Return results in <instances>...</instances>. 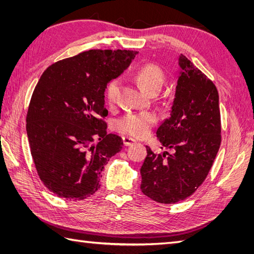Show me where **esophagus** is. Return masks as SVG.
<instances>
[{
	"label": "esophagus",
	"mask_w": 254,
	"mask_h": 254,
	"mask_svg": "<svg viewBox=\"0 0 254 254\" xmlns=\"http://www.w3.org/2000/svg\"><path fill=\"white\" fill-rule=\"evenodd\" d=\"M122 141H123L124 146H130V145L135 143V139H133L132 137H128V136H123Z\"/></svg>",
	"instance_id": "1"
}]
</instances>
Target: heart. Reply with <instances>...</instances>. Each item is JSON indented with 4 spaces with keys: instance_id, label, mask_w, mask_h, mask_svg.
I'll use <instances>...</instances> for the list:
<instances>
[{
    "instance_id": "heart-1",
    "label": "heart",
    "mask_w": 254,
    "mask_h": 254,
    "mask_svg": "<svg viewBox=\"0 0 254 254\" xmlns=\"http://www.w3.org/2000/svg\"><path fill=\"white\" fill-rule=\"evenodd\" d=\"M134 78L137 84L148 94L157 93L163 86L165 75L157 64L146 63L139 66L134 72ZM120 80L111 79L106 86L105 96L107 104L113 106L116 104L119 91H120ZM157 118L152 112H142L135 115H127L117 123L118 131L135 138L145 137L152 130Z\"/></svg>"
}]
</instances>
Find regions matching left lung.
Masks as SVG:
<instances>
[{
  "instance_id": "obj_1",
  "label": "left lung",
  "mask_w": 254,
  "mask_h": 254,
  "mask_svg": "<svg viewBox=\"0 0 254 254\" xmlns=\"http://www.w3.org/2000/svg\"><path fill=\"white\" fill-rule=\"evenodd\" d=\"M179 66L170 117L156 132L161 145L174 154H155L146 146L141 167L142 192L163 204L183 201L197 190L222 142L216 86L183 55Z\"/></svg>"
}]
</instances>
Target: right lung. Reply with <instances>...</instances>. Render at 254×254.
<instances>
[{"label":"right lung","mask_w":254,"mask_h":254,"mask_svg":"<svg viewBox=\"0 0 254 254\" xmlns=\"http://www.w3.org/2000/svg\"><path fill=\"white\" fill-rule=\"evenodd\" d=\"M137 51L88 50L53 63L32 93L26 131L37 174L57 196L79 201L98 190L122 138L107 133L105 90Z\"/></svg>","instance_id":"add662e5"}]
</instances>
